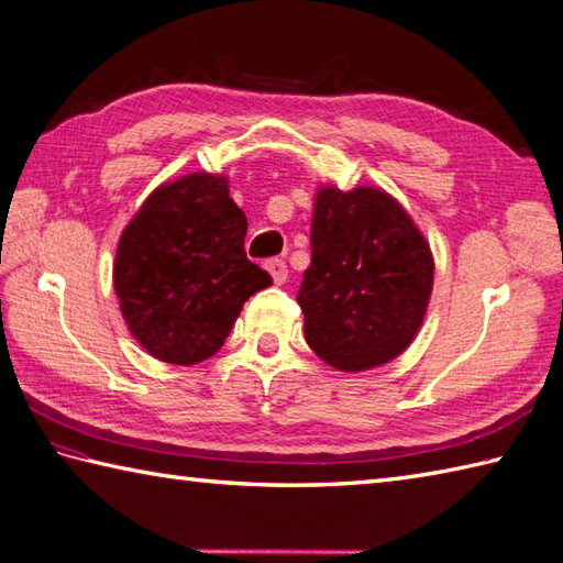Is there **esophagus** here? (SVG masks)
<instances>
[{
  "label": "esophagus",
  "instance_id": "34e87169",
  "mask_svg": "<svg viewBox=\"0 0 563 563\" xmlns=\"http://www.w3.org/2000/svg\"><path fill=\"white\" fill-rule=\"evenodd\" d=\"M266 268L271 273V278L275 285H283L285 280H288V266H285V261L280 258H273L266 263Z\"/></svg>",
  "mask_w": 563,
  "mask_h": 563
}]
</instances>
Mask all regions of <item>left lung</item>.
<instances>
[{
  "label": "left lung",
  "mask_w": 563,
  "mask_h": 563,
  "mask_svg": "<svg viewBox=\"0 0 563 563\" xmlns=\"http://www.w3.org/2000/svg\"><path fill=\"white\" fill-rule=\"evenodd\" d=\"M434 285L429 241L380 187L314 195L312 263L297 292L305 339L344 373L378 368L412 344Z\"/></svg>",
  "instance_id": "left-lung-1"
}]
</instances>
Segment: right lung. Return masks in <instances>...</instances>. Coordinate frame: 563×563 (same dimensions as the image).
I'll use <instances>...</instances> for the list:
<instances>
[{"mask_svg": "<svg viewBox=\"0 0 563 563\" xmlns=\"http://www.w3.org/2000/svg\"><path fill=\"white\" fill-rule=\"evenodd\" d=\"M246 214L227 175L190 173L153 190L119 236L114 290L153 358L195 366L222 349L241 307L273 283L246 258Z\"/></svg>", "mask_w": 563, "mask_h": 563, "instance_id": "add662e5", "label": "right lung"}]
</instances>
